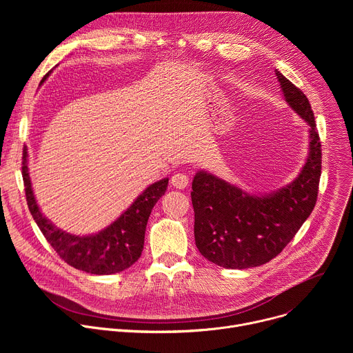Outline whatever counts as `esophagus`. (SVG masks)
Here are the masks:
<instances>
[{
	"mask_svg": "<svg viewBox=\"0 0 353 353\" xmlns=\"http://www.w3.org/2000/svg\"><path fill=\"white\" fill-rule=\"evenodd\" d=\"M170 183L174 188H179V190L185 188L188 185V176L184 174V173H176V174L172 176Z\"/></svg>",
	"mask_w": 353,
	"mask_h": 353,
	"instance_id": "esophagus-1",
	"label": "esophagus"
}]
</instances>
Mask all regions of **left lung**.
<instances>
[{
	"mask_svg": "<svg viewBox=\"0 0 353 353\" xmlns=\"http://www.w3.org/2000/svg\"><path fill=\"white\" fill-rule=\"evenodd\" d=\"M288 105L310 130L309 157L288 185L253 195L211 174L192 180L195 244L211 263L232 270L263 265L275 259L314 210L321 176V142L309 99L275 70Z\"/></svg>",
	"mask_w": 353,
	"mask_h": 353,
	"instance_id": "8db88e82",
	"label": "left lung"
}]
</instances>
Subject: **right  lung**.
Segmentation results:
<instances>
[{
  "instance_id": "right-lung-1",
  "label": "right lung",
  "mask_w": 353,
  "mask_h": 353,
  "mask_svg": "<svg viewBox=\"0 0 353 353\" xmlns=\"http://www.w3.org/2000/svg\"><path fill=\"white\" fill-rule=\"evenodd\" d=\"M48 74L43 78L40 83ZM22 177L29 211L46 240L68 265L93 275H110L130 268L143 248L145 229L152 208L166 192L169 179L150 184L112 225L89 236L70 234L50 222L39 210L28 172V149L23 148Z\"/></svg>"
}]
</instances>
